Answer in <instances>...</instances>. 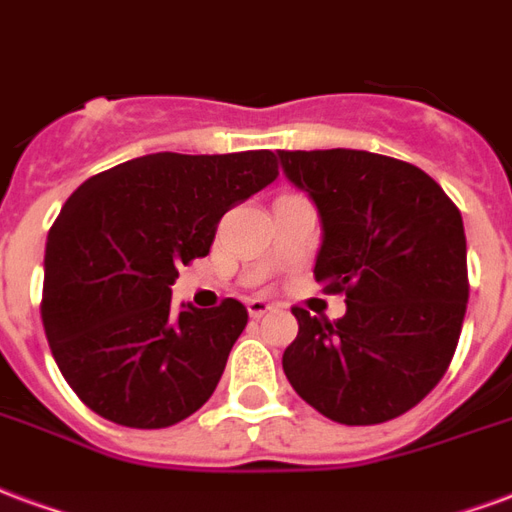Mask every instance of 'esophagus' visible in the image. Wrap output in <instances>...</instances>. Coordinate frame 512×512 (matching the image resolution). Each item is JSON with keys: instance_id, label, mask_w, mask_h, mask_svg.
<instances>
[{"instance_id": "34e87169", "label": "esophagus", "mask_w": 512, "mask_h": 512, "mask_svg": "<svg viewBox=\"0 0 512 512\" xmlns=\"http://www.w3.org/2000/svg\"><path fill=\"white\" fill-rule=\"evenodd\" d=\"M271 308H273L271 303H265V300H260V298L249 300V303H247V311H249V317H252V319H260L263 314H268Z\"/></svg>"}]
</instances>
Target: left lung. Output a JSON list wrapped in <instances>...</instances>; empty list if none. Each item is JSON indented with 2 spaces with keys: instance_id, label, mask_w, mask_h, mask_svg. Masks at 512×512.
<instances>
[{
  "instance_id": "1",
  "label": "left lung",
  "mask_w": 512,
  "mask_h": 512,
  "mask_svg": "<svg viewBox=\"0 0 512 512\" xmlns=\"http://www.w3.org/2000/svg\"><path fill=\"white\" fill-rule=\"evenodd\" d=\"M284 177L317 206L314 279L346 292L335 322L292 308V389L338 424L411 411L451 365L467 311L462 214L411 163L365 150H279Z\"/></svg>"
}]
</instances>
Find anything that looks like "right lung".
<instances>
[{
  "label": "right lung",
  "mask_w": 512,
  "mask_h": 512,
  "mask_svg": "<svg viewBox=\"0 0 512 512\" xmlns=\"http://www.w3.org/2000/svg\"><path fill=\"white\" fill-rule=\"evenodd\" d=\"M271 150L155 152L85 179L45 247L42 325L91 411L134 429L187 419L220 384L247 308L171 303L179 265L209 255L217 222L276 179Z\"/></svg>",
  "instance_id": "1"
}]
</instances>
